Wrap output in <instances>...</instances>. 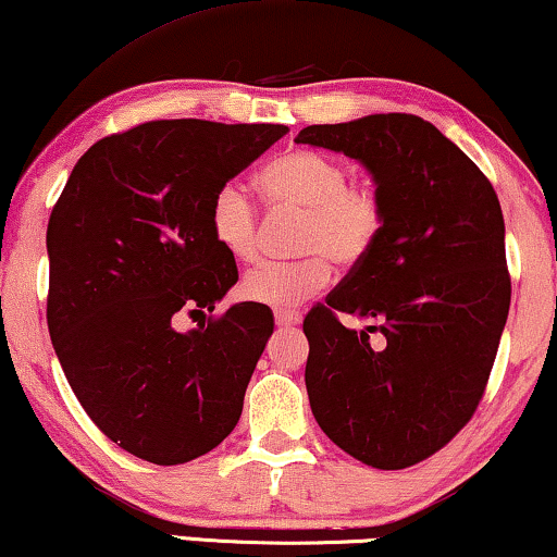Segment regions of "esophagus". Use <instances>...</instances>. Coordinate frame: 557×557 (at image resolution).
<instances>
[{"mask_svg":"<svg viewBox=\"0 0 557 557\" xmlns=\"http://www.w3.org/2000/svg\"><path fill=\"white\" fill-rule=\"evenodd\" d=\"M275 322L280 327H293V325H300L302 314L295 310H280V312H275Z\"/></svg>","mask_w":557,"mask_h":557,"instance_id":"34e87169","label":"esophagus"}]
</instances>
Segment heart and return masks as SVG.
Listing matches in <instances>:
<instances>
[{
    "mask_svg": "<svg viewBox=\"0 0 557 557\" xmlns=\"http://www.w3.org/2000/svg\"><path fill=\"white\" fill-rule=\"evenodd\" d=\"M257 187L272 210L302 212L295 232V262L262 264L247 272L239 293L264 307H297L327 287L332 265L352 270L372 252L385 227L377 189L350 182L335 157L318 149H289L257 174ZM210 235L237 262L260 255V214L235 182L222 185L207 210Z\"/></svg>",
    "mask_w": 557,
    "mask_h": 557,
    "instance_id": "heart-1",
    "label": "heart"
}]
</instances>
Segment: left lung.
<instances>
[{
    "label": "left lung",
    "mask_w": 557,
    "mask_h": 557,
    "mask_svg": "<svg viewBox=\"0 0 557 557\" xmlns=\"http://www.w3.org/2000/svg\"><path fill=\"white\" fill-rule=\"evenodd\" d=\"M295 143L358 160L385 202L377 245L302 322L312 414L355 460L410 468L483 400L510 310L500 202L478 164L414 114L310 124ZM337 311L369 327L345 329Z\"/></svg>",
    "instance_id": "left-lung-1"
}]
</instances>
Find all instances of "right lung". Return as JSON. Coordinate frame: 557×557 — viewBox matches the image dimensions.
Wrapping results in <instances>:
<instances>
[{
  "label": "right lung",
  "mask_w": 557,
  "mask_h": 557,
  "mask_svg": "<svg viewBox=\"0 0 557 557\" xmlns=\"http://www.w3.org/2000/svg\"><path fill=\"white\" fill-rule=\"evenodd\" d=\"M285 124L157 120L99 139L47 225V325L82 408L137 458L182 465L218 447L272 335V312L214 305L237 264L207 210ZM180 313L203 314L189 333Z\"/></svg>",
  "instance_id": "add662e5"
}]
</instances>
